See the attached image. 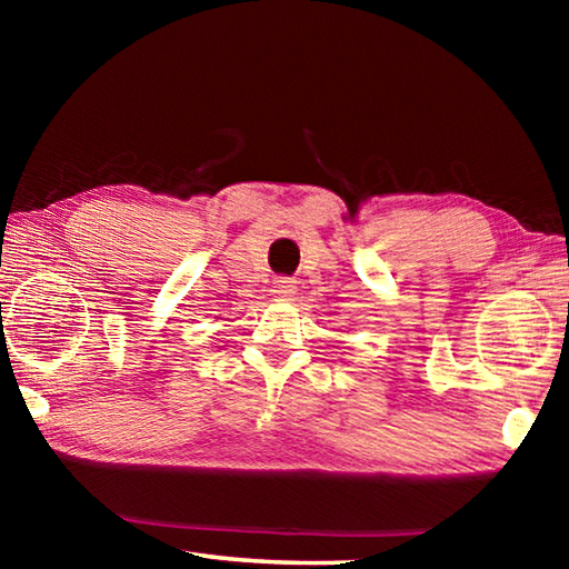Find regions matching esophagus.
<instances>
[{
	"label": "esophagus",
	"mask_w": 569,
	"mask_h": 569,
	"mask_svg": "<svg viewBox=\"0 0 569 569\" xmlns=\"http://www.w3.org/2000/svg\"><path fill=\"white\" fill-rule=\"evenodd\" d=\"M273 293L278 298H291L296 293V286H293V281H288V278H281V281L273 283Z\"/></svg>",
	"instance_id": "1"
}]
</instances>
